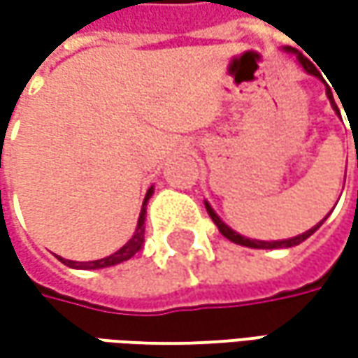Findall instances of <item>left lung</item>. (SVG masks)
I'll use <instances>...</instances> for the list:
<instances>
[{"mask_svg": "<svg viewBox=\"0 0 358 358\" xmlns=\"http://www.w3.org/2000/svg\"><path fill=\"white\" fill-rule=\"evenodd\" d=\"M285 51H291V53H296V59H299V63L303 65V69L307 71V73H310V76L319 77V71H317V67L313 65V63L303 55V53H299V51H295V49L291 48H285ZM327 95H329V99H331V105H333V109L338 113V107L337 103H335V99H333V93H329L327 91ZM341 115V113H338ZM205 209H207V213H209V217L213 219V223L219 227V231H221V235L223 237H227L229 241H233V243H237V245H243V247H251V249H287V247H295V245H299V243H303L305 239H309L310 235L317 231V229L323 225V221L327 219L324 217L321 223H317L315 227L309 229V231H305V233H301V235H296V237H293V239H282V241H257V239H247V237H243V235H239V233H235L233 229L229 227V225H225L223 221H221V217L215 213L213 207L205 201Z\"/></svg>", "mask_w": 358, "mask_h": 358, "instance_id": "obj_1", "label": "left lung"}]
</instances>
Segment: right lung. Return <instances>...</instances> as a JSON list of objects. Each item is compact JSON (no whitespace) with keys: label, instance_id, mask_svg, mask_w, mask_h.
<instances>
[{"label":"right lung","instance_id":"1","mask_svg":"<svg viewBox=\"0 0 358 358\" xmlns=\"http://www.w3.org/2000/svg\"><path fill=\"white\" fill-rule=\"evenodd\" d=\"M151 195H153V187H149V191H147V195H145L143 207H141L139 221H137V229H135L133 237H131V239L127 241L119 251H115L113 255H109V257H105V259L90 261V263H77V261H69V259H63V257H59V261H62L63 265H67V267H71V268H103V267H113V265H119V263H123V261L131 259L133 255L137 253V251L143 247L145 213H147V201L151 199Z\"/></svg>","mask_w":358,"mask_h":358}]
</instances>
